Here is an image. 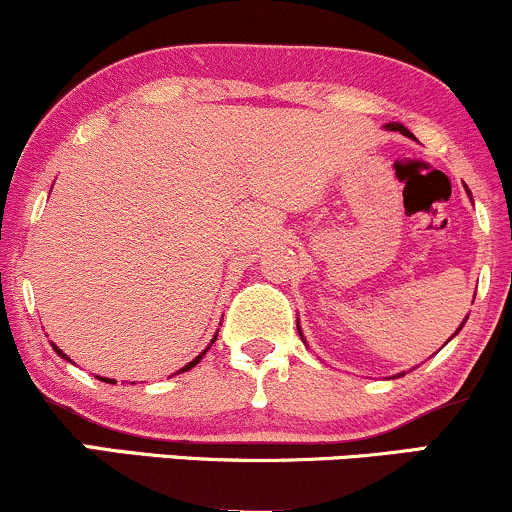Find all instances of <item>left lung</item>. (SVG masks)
Returning a JSON list of instances; mask_svg holds the SVG:
<instances>
[{
	"mask_svg": "<svg viewBox=\"0 0 512 512\" xmlns=\"http://www.w3.org/2000/svg\"><path fill=\"white\" fill-rule=\"evenodd\" d=\"M387 129H395V132H402V134H407V137H411V132H409V129L399 125V122H392V125H387ZM462 325H464V322H462ZM462 325H460V327H462Z\"/></svg>",
	"mask_w": 512,
	"mask_h": 512,
	"instance_id": "obj_1",
	"label": "left lung"
}]
</instances>
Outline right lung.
<instances>
[{
    "instance_id": "right-lung-1",
    "label": "right lung",
    "mask_w": 512,
    "mask_h": 512,
    "mask_svg": "<svg viewBox=\"0 0 512 512\" xmlns=\"http://www.w3.org/2000/svg\"><path fill=\"white\" fill-rule=\"evenodd\" d=\"M52 349H55V351H57V354H60L62 358H67V361H69V356H67V354H64V351H60V349H57V346H55V344H52ZM202 356H204V354H202ZM202 356H197V358H195V361H190V363H187V366H185V368H180V370H182V373H185V370H190V368H195V366H197V363H199V361H202ZM103 380H105V383H115V380H110V378H103Z\"/></svg>"
}]
</instances>
